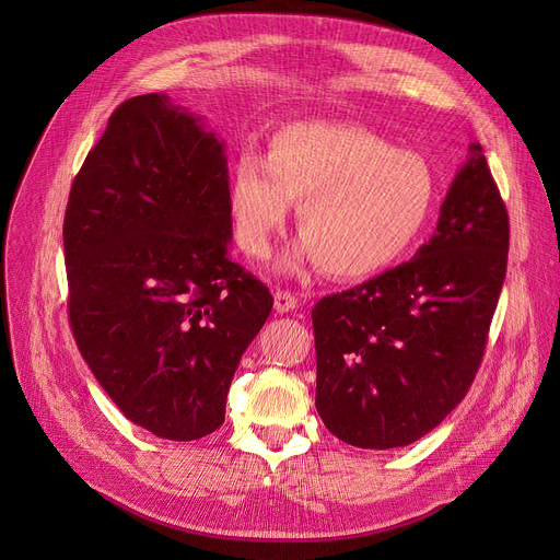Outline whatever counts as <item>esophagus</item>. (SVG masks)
Instances as JSON below:
<instances>
[{
    "label": "esophagus",
    "mask_w": 560,
    "mask_h": 560,
    "mask_svg": "<svg viewBox=\"0 0 560 560\" xmlns=\"http://www.w3.org/2000/svg\"><path fill=\"white\" fill-rule=\"evenodd\" d=\"M300 304V300L292 295L288 290H277L275 292V308L277 313H288V311H295Z\"/></svg>",
    "instance_id": "1"
}]
</instances>
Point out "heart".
<instances>
[{
  "label": "heart",
  "mask_w": 560,
  "mask_h": 560,
  "mask_svg": "<svg viewBox=\"0 0 560 560\" xmlns=\"http://www.w3.org/2000/svg\"><path fill=\"white\" fill-rule=\"evenodd\" d=\"M238 247L262 258L298 201L302 241L285 268L317 260L336 279L386 272L416 247L435 203V174L416 152L347 122L279 127L268 159L245 152L229 184Z\"/></svg>",
  "instance_id": "b5f03b06"
}]
</instances>
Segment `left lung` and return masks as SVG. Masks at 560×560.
<instances>
[{"label":"left lung","mask_w":560,"mask_h":560,"mask_svg":"<svg viewBox=\"0 0 560 560\" xmlns=\"http://www.w3.org/2000/svg\"><path fill=\"white\" fill-rule=\"evenodd\" d=\"M506 260L509 211L475 142L416 258L315 304L325 427L347 445L393 450L443 422L481 365Z\"/></svg>","instance_id":"obj_1"}]
</instances>
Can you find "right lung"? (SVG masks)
Returning <instances> with one entry per match:
<instances>
[{"label": "right lung", "mask_w": 560, "mask_h": 560, "mask_svg": "<svg viewBox=\"0 0 560 560\" xmlns=\"http://www.w3.org/2000/svg\"><path fill=\"white\" fill-rule=\"evenodd\" d=\"M224 142L165 93L122 102L70 190V327L115 406L167 440L224 422L235 368L272 311L229 258Z\"/></svg>", "instance_id": "add662e5"}]
</instances>
